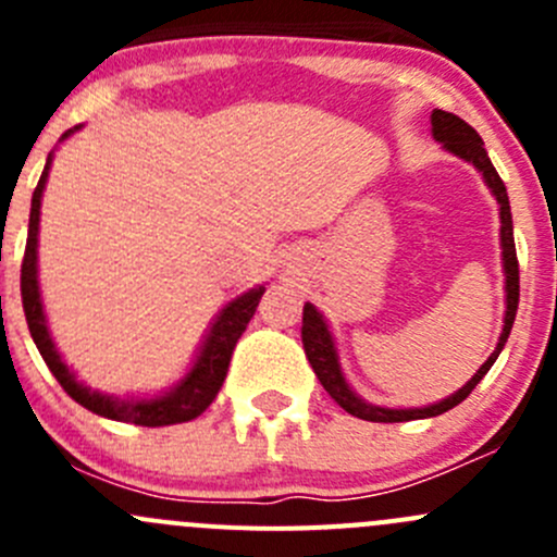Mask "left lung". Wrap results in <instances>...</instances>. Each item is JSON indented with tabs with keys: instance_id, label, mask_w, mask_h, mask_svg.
Masks as SVG:
<instances>
[{
	"instance_id": "obj_1",
	"label": "left lung",
	"mask_w": 557,
	"mask_h": 557,
	"mask_svg": "<svg viewBox=\"0 0 557 557\" xmlns=\"http://www.w3.org/2000/svg\"><path fill=\"white\" fill-rule=\"evenodd\" d=\"M431 126H434V137L445 145L447 150L460 159L471 161L476 170L482 172L485 183L491 185V190L496 194V201L502 205V250H504V272H507V318H504V331L498 336L496 350L491 352L485 363L480 367V372L469 380L458 393H453L450 398L440 404H431V407L423 409H385L374 407V404H367L363 398H358L356 393L350 391V385L342 377L339 361H336L334 339H331L329 329H325V320L320 318V312L314 310L312 305H305V318H301V342H305L307 361H310L312 372L318 374L320 385L325 387L331 398L339 404L345 412H350L352 418L372 420V423H407V420H420V418H436V414L447 412V409L458 407L476 385L480 380L491 372V367L496 363L498 352L504 350L509 339V331H512L515 314H518V301H520V267H518V252H515V234H512V212H509V196L507 185L498 177L496 166L487 159V150L482 145V137L463 121V117L453 115V112L434 110L431 112Z\"/></svg>"
}]
</instances>
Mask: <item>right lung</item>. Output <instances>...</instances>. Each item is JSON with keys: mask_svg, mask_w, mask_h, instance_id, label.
I'll return each instance as SVG.
<instances>
[{"mask_svg": "<svg viewBox=\"0 0 557 557\" xmlns=\"http://www.w3.org/2000/svg\"><path fill=\"white\" fill-rule=\"evenodd\" d=\"M48 170H50V156H48V164H45L42 177H39V183L35 188V196H32L29 237H26L24 263H21V299H24V314H26V323H29V334H32V339H35L42 361L48 363V369L53 372V377L59 380V385L64 387V391L70 393L77 404H81V407L91 409V412L102 414V418L121 420V423L148 425V429L185 423V420L199 418V414L210 407L212 398L218 396L223 380H226L228 361H232L234 347H237V339L243 336V331L247 329V323H250L252 314H256V307H258V301H261L263 288H252L250 294L239 296L237 301H232V305L221 312V318L212 323L210 336H207L205 347H201L199 358H196V363H194V369L188 372V377L174 387L172 393H166V396L150 398V401H128V398H110V396H102V393H97V391H88L86 385L77 383L75 374L64 367L61 356L55 352L53 339H50V334H48V325H45L42 301H39L37 226H39V199H42V188H45V180H48Z\"/></svg>", "mask_w": 557, "mask_h": 557, "instance_id": "add662e5", "label": "right lung"}]
</instances>
